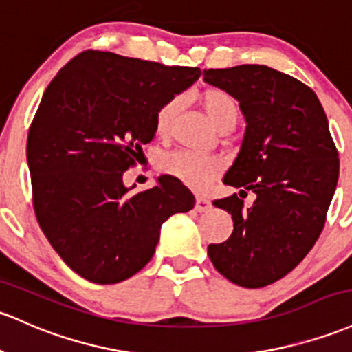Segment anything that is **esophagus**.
Listing matches in <instances>:
<instances>
[{"label":"esophagus","mask_w":352,"mask_h":352,"mask_svg":"<svg viewBox=\"0 0 352 352\" xmlns=\"http://www.w3.org/2000/svg\"><path fill=\"white\" fill-rule=\"evenodd\" d=\"M210 207H212L210 200L206 199V197H197V202H195L197 212H207Z\"/></svg>","instance_id":"34e87169"}]
</instances>
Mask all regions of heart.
I'll use <instances>...</instances> for the list:
<instances>
[{"instance_id": "b5f03b06", "label": "heart", "mask_w": 352, "mask_h": 352, "mask_svg": "<svg viewBox=\"0 0 352 352\" xmlns=\"http://www.w3.org/2000/svg\"><path fill=\"white\" fill-rule=\"evenodd\" d=\"M182 102L184 98L180 95L172 96L157 110L155 130L160 137H167L172 132L173 123L182 110ZM199 102L219 132H230L235 129L241 117V108L230 91L217 87L206 88L199 94ZM160 168L187 187L194 190H204L219 177L222 162L217 157L197 155V153L179 150L162 158Z\"/></svg>"}]
</instances>
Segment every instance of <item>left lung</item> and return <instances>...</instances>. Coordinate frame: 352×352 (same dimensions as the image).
<instances>
[{
	"label": "left lung",
	"instance_id": "obj_1",
	"mask_svg": "<svg viewBox=\"0 0 352 352\" xmlns=\"http://www.w3.org/2000/svg\"><path fill=\"white\" fill-rule=\"evenodd\" d=\"M204 80L230 91L247 122L223 184L258 197L249 209L237 194L214 200L232 215L234 232L208 245V257L230 283L264 287L291 272L322 232L339 179L338 148L319 98L294 76L239 65L204 69Z\"/></svg>",
	"mask_w": 352,
	"mask_h": 352
}]
</instances>
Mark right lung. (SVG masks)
<instances>
[{"mask_svg": "<svg viewBox=\"0 0 352 352\" xmlns=\"http://www.w3.org/2000/svg\"><path fill=\"white\" fill-rule=\"evenodd\" d=\"M199 76L200 68L85 50L45 90L26 142L34 214L83 279L132 277L155 254L162 223L194 208L195 197L172 177L130 194L123 173L155 137L162 103Z\"/></svg>", "mask_w": 352, "mask_h": 352, "instance_id": "add662e5", "label": "right lung"}]
</instances>
